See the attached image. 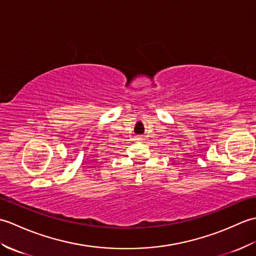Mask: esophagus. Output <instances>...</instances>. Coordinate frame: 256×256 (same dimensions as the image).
Wrapping results in <instances>:
<instances>
[{"label": "esophagus", "mask_w": 256, "mask_h": 256, "mask_svg": "<svg viewBox=\"0 0 256 256\" xmlns=\"http://www.w3.org/2000/svg\"><path fill=\"white\" fill-rule=\"evenodd\" d=\"M136 140H138V142H140V140H143V136H136Z\"/></svg>", "instance_id": "obj_1"}]
</instances>
